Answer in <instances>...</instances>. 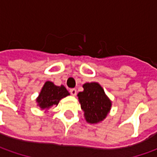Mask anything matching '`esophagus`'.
Instances as JSON below:
<instances>
[{"mask_svg": "<svg viewBox=\"0 0 157 157\" xmlns=\"http://www.w3.org/2000/svg\"><path fill=\"white\" fill-rule=\"evenodd\" d=\"M70 94H71L72 96H76V95H77V90H76L75 88L70 89Z\"/></svg>", "mask_w": 157, "mask_h": 157, "instance_id": "esophagus-1", "label": "esophagus"}]
</instances>
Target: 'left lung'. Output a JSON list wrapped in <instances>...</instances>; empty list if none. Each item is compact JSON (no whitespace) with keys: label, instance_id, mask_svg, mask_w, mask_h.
Instances as JSON below:
<instances>
[{"label":"left lung","instance_id":"obj_1","mask_svg":"<svg viewBox=\"0 0 157 157\" xmlns=\"http://www.w3.org/2000/svg\"><path fill=\"white\" fill-rule=\"evenodd\" d=\"M84 91L78 94L85 118L89 123H97L105 119L111 108V101L98 83H86Z\"/></svg>","mask_w":157,"mask_h":157}]
</instances>
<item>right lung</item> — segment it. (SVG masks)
<instances>
[{"label":"right lung","instance_id":"1","mask_svg":"<svg viewBox=\"0 0 157 157\" xmlns=\"http://www.w3.org/2000/svg\"><path fill=\"white\" fill-rule=\"evenodd\" d=\"M68 91L63 86H57L52 82L47 81L44 84L37 98V103L41 108H49L53 105H57L59 100L69 95Z\"/></svg>","mask_w":157,"mask_h":157}]
</instances>
